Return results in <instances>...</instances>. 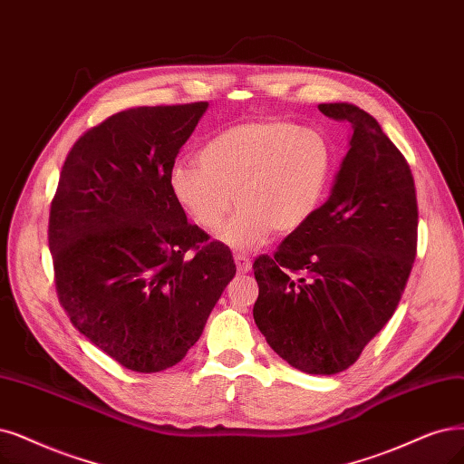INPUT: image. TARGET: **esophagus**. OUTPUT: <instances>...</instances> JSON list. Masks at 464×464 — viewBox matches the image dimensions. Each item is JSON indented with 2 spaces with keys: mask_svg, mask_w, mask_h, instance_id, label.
Returning <instances> with one entry per match:
<instances>
[{
  "mask_svg": "<svg viewBox=\"0 0 464 464\" xmlns=\"http://www.w3.org/2000/svg\"><path fill=\"white\" fill-rule=\"evenodd\" d=\"M233 260H235V266H237L238 273H248L252 269V262H250L246 254H235Z\"/></svg>",
  "mask_w": 464,
  "mask_h": 464,
  "instance_id": "obj_1",
  "label": "esophagus"
}]
</instances>
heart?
<instances>
[{"label": "heart", "mask_w": 464, "mask_h": 464, "mask_svg": "<svg viewBox=\"0 0 464 464\" xmlns=\"http://www.w3.org/2000/svg\"><path fill=\"white\" fill-rule=\"evenodd\" d=\"M334 149L321 131L286 120L246 122L218 133L198 152V166L178 162L169 188L183 212L206 233L221 229L223 245L254 250L300 231L327 197Z\"/></svg>", "instance_id": "obj_1"}]
</instances>
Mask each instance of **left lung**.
I'll return each mask as SVG.
<instances>
[{"instance_id":"8db88e82","label":"left lung","mask_w":464,"mask_h":464,"mask_svg":"<svg viewBox=\"0 0 464 464\" xmlns=\"http://www.w3.org/2000/svg\"><path fill=\"white\" fill-rule=\"evenodd\" d=\"M319 111L353 130L329 200L273 256L254 260V321L307 374L353 365L396 312L417 256L415 179L376 120L348 102Z\"/></svg>"}]
</instances>
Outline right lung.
Instances as JSON below:
<instances>
[{
  "label": "right lung",
  "mask_w": 464,
  "mask_h": 464,
  "mask_svg": "<svg viewBox=\"0 0 464 464\" xmlns=\"http://www.w3.org/2000/svg\"><path fill=\"white\" fill-rule=\"evenodd\" d=\"M206 109L137 107L102 120L68 150L51 200L59 302L92 344L135 372L179 363L237 271L169 188Z\"/></svg>",
  "instance_id": "right-lung-1"
}]
</instances>
